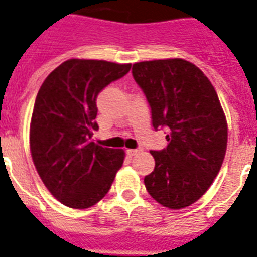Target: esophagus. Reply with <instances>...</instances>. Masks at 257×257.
<instances>
[{
    "mask_svg": "<svg viewBox=\"0 0 257 257\" xmlns=\"http://www.w3.org/2000/svg\"><path fill=\"white\" fill-rule=\"evenodd\" d=\"M126 152L128 156H135V155H138L139 152H141V150H127Z\"/></svg>",
    "mask_w": 257,
    "mask_h": 257,
    "instance_id": "obj_1",
    "label": "esophagus"
}]
</instances>
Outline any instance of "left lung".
Wrapping results in <instances>:
<instances>
[{"label": "left lung", "mask_w": 257, "mask_h": 257, "mask_svg": "<svg viewBox=\"0 0 257 257\" xmlns=\"http://www.w3.org/2000/svg\"><path fill=\"white\" fill-rule=\"evenodd\" d=\"M133 76L151 106L152 126L164 127L168 146L151 151L155 169L144 185L168 209L190 206L217 177L227 148V120L213 84L184 59L141 61Z\"/></svg>", "instance_id": "left-lung-1"}]
</instances>
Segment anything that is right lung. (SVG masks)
I'll list each match as a JSON object with an SVG mask.
<instances>
[{
    "label": "right lung",
    "mask_w": 257,
    "mask_h": 257,
    "mask_svg": "<svg viewBox=\"0 0 257 257\" xmlns=\"http://www.w3.org/2000/svg\"><path fill=\"white\" fill-rule=\"evenodd\" d=\"M131 64L69 59L46 77L34 103L30 151L50 193L72 209H88L109 192L123 150L93 142L98 93L123 77Z\"/></svg>",
    "instance_id": "obj_1"
}]
</instances>
